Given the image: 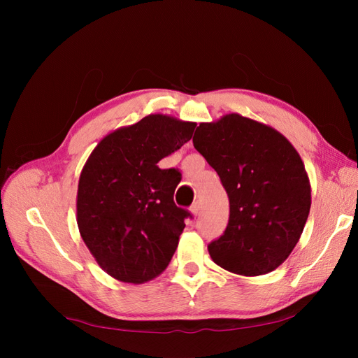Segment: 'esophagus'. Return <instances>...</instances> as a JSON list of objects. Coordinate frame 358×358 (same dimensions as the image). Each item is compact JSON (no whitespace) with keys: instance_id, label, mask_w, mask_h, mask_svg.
<instances>
[{"instance_id":"obj_1","label":"esophagus","mask_w":358,"mask_h":358,"mask_svg":"<svg viewBox=\"0 0 358 358\" xmlns=\"http://www.w3.org/2000/svg\"><path fill=\"white\" fill-rule=\"evenodd\" d=\"M191 213H192L194 218H197V216L200 215V201H196V203L192 204V208H191Z\"/></svg>"}]
</instances>
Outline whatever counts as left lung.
Segmentation results:
<instances>
[{
  "label": "left lung",
  "instance_id": "left-lung-1",
  "mask_svg": "<svg viewBox=\"0 0 358 358\" xmlns=\"http://www.w3.org/2000/svg\"><path fill=\"white\" fill-rule=\"evenodd\" d=\"M192 143L230 200L227 229L208 246L212 259L236 275L272 272L297 245L310 210L299 152L275 128L239 113L201 122Z\"/></svg>",
  "mask_w": 358,
  "mask_h": 358
}]
</instances>
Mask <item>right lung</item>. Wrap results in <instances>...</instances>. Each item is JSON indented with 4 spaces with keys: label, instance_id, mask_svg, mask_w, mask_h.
I'll list each match as a JSON object with an SVG mask.
<instances>
[{
    "label": "right lung",
    "instance_id": "add662e5",
    "mask_svg": "<svg viewBox=\"0 0 358 358\" xmlns=\"http://www.w3.org/2000/svg\"><path fill=\"white\" fill-rule=\"evenodd\" d=\"M196 122L148 115L95 146L78 187V227L107 275L128 284L152 280L167 268L188 210L173 201L175 169L157 164L189 142Z\"/></svg>",
    "mask_w": 358,
    "mask_h": 358
}]
</instances>
